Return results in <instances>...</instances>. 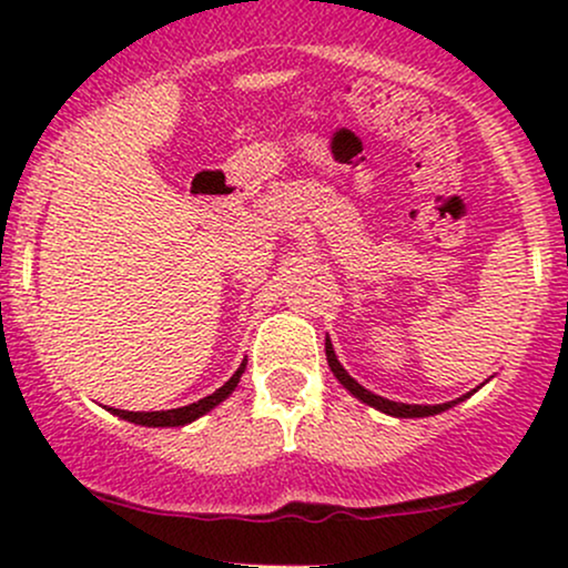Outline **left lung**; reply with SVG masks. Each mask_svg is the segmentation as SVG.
Masks as SVG:
<instances>
[{"mask_svg":"<svg viewBox=\"0 0 568 568\" xmlns=\"http://www.w3.org/2000/svg\"><path fill=\"white\" fill-rule=\"evenodd\" d=\"M325 357H328V366H331V371H334L336 379L342 382L344 387H347L349 393L357 397V400H363V403H368V406L379 408L382 414L400 416V419H414V416H435V414H440V410H446V408L456 406V403H462V400H465V397H470V395L475 393V389H473V393H467V395L456 397V400H452V403H443V406H408V403H395V400H387V397L374 395V393H368L366 387H361V384H357V382L352 379V376L347 374V371H344L342 363L336 361V352H334V344H331V338H325Z\"/></svg>","mask_w":568,"mask_h":568,"instance_id":"obj_1","label":"left lung"}]
</instances>
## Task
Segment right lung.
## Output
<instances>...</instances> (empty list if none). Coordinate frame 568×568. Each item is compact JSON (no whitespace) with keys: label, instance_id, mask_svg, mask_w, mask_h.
<instances>
[{"label":"right lung","instance_id":"add662e5","mask_svg":"<svg viewBox=\"0 0 568 568\" xmlns=\"http://www.w3.org/2000/svg\"><path fill=\"white\" fill-rule=\"evenodd\" d=\"M243 371H245V361L240 363V368L234 371L232 379L226 382L224 387H219L216 393L202 397L197 403H189V406L171 408V410H120V408H109V410L116 416H122V419L133 422V425H143V427H184L189 422L200 419V416L207 414L211 408H216L219 403H224L226 397L234 393V387H237Z\"/></svg>","mask_w":568,"mask_h":568}]
</instances>
